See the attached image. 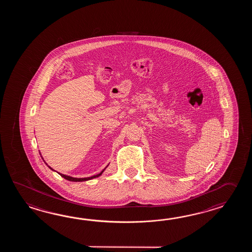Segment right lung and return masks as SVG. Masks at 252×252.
<instances>
[{
	"instance_id": "add662e5",
	"label": "right lung",
	"mask_w": 252,
	"mask_h": 252,
	"mask_svg": "<svg viewBox=\"0 0 252 252\" xmlns=\"http://www.w3.org/2000/svg\"><path fill=\"white\" fill-rule=\"evenodd\" d=\"M39 154H40V152H39ZM40 156H41V154H40ZM41 158L43 159L42 156H41ZM43 161L45 162V160L43 159ZM46 163V162H45ZM46 165L51 169V170H53V171H55L54 170L53 168L52 167H50V166H48V164L46 163ZM109 166V164H108L107 166ZM106 166V167H107ZM106 167L104 168V169H102V171L101 172V173H99V174H97V175H95V176H93V177H84V178H77V177H70V176H66V175H64V174H60V173H59V175L61 176L62 177H64V179H66V180H68V181H71V182H84V181H88V180H91V179H94V178H95V177H100L101 175H102V173H103V171L106 169Z\"/></svg>"
}]
</instances>
